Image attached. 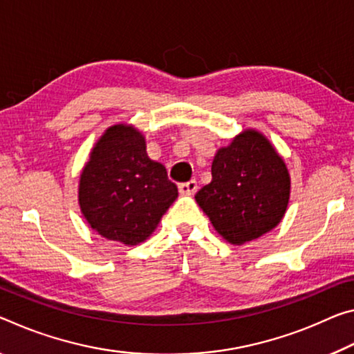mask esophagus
Listing matches in <instances>:
<instances>
[{
  "label": "esophagus",
  "mask_w": 354,
  "mask_h": 354,
  "mask_svg": "<svg viewBox=\"0 0 354 354\" xmlns=\"http://www.w3.org/2000/svg\"><path fill=\"white\" fill-rule=\"evenodd\" d=\"M197 189H198V184L195 179H190V181H187V183H181L178 186V190L181 195H194L195 192H197Z\"/></svg>",
  "instance_id": "obj_1"
}]
</instances>
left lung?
I'll list each match as a JSON object with an SVG mask.
<instances>
[{
    "instance_id": "1",
    "label": "left lung",
    "mask_w": 354,
    "mask_h": 354,
    "mask_svg": "<svg viewBox=\"0 0 354 354\" xmlns=\"http://www.w3.org/2000/svg\"><path fill=\"white\" fill-rule=\"evenodd\" d=\"M212 181L195 200L228 243L260 238L282 221L290 198V176L276 149L255 131H245L217 151Z\"/></svg>"
}]
</instances>
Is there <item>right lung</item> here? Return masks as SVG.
I'll return each instance as SVG.
<instances>
[{
	"mask_svg": "<svg viewBox=\"0 0 354 354\" xmlns=\"http://www.w3.org/2000/svg\"><path fill=\"white\" fill-rule=\"evenodd\" d=\"M178 197L165 167L151 160L142 133L131 126L106 129L80 178L83 216L104 238L136 245L147 239Z\"/></svg>",
	"mask_w": 354,
	"mask_h": 354,
	"instance_id": "right-lung-1",
	"label": "right lung"
}]
</instances>
